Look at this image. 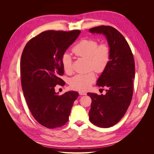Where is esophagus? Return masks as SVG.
<instances>
[{
	"mask_svg": "<svg viewBox=\"0 0 154 154\" xmlns=\"http://www.w3.org/2000/svg\"><path fill=\"white\" fill-rule=\"evenodd\" d=\"M79 94L80 95H86L87 92L85 91H79Z\"/></svg>",
	"mask_w": 154,
	"mask_h": 154,
	"instance_id": "esophagus-1",
	"label": "esophagus"
}]
</instances>
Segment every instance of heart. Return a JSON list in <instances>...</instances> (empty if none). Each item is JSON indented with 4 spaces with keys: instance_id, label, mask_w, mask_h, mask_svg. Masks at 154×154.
I'll return each mask as SVG.
<instances>
[{
    "instance_id": "b5f03b06",
    "label": "heart",
    "mask_w": 154,
    "mask_h": 154,
    "mask_svg": "<svg viewBox=\"0 0 154 154\" xmlns=\"http://www.w3.org/2000/svg\"><path fill=\"white\" fill-rule=\"evenodd\" d=\"M72 53L76 57L87 59L88 69H93L97 72H102L108 66L110 60V49L106 44H98L94 39H83L74 46ZM61 63L64 71L71 74L72 71V59L67 53L63 54ZM94 71L85 74H79L70 80V86L73 89L80 91H85L96 80Z\"/></svg>"
}]
</instances>
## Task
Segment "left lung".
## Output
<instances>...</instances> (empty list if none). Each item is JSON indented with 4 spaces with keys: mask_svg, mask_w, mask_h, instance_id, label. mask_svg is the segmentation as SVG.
<instances>
[{
    "mask_svg": "<svg viewBox=\"0 0 154 154\" xmlns=\"http://www.w3.org/2000/svg\"><path fill=\"white\" fill-rule=\"evenodd\" d=\"M89 31L104 35L110 49V62L97 82V85L106 88V94L87 93L92 99L89 120L97 127L109 128L122 119L131 102L134 59L127 40L114 27L100 26Z\"/></svg>",
    "mask_w": 154,
    "mask_h": 154,
    "instance_id": "obj_1",
    "label": "left lung"
}]
</instances>
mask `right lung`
Here are the masks:
<instances>
[{"label":"right lung","mask_w":154,"mask_h":154,"mask_svg":"<svg viewBox=\"0 0 154 154\" xmlns=\"http://www.w3.org/2000/svg\"><path fill=\"white\" fill-rule=\"evenodd\" d=\"M81 31L49 30L31 38L20 60L21 85L27 106L34 118L48 128L61 127L69 120L78 92L60 96L57 85H64L61 59Z\"/></svg>","instance_id":"right-lung-1"}]
</instances>
